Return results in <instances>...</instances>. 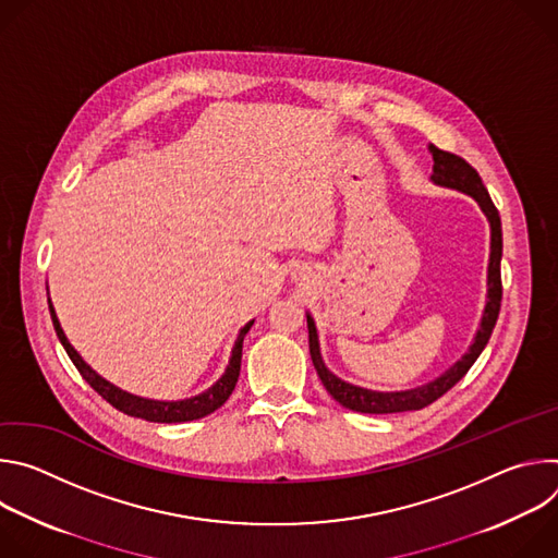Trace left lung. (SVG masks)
<instances>
[{
  "mask_svg": "<svg viewBox=\"0 0 558 558\" xmlns=\"http://www.w3.org/2000/svg\"><path fill=\"white\" fill-rule=\"evenodd\" d=\"M428 151L433 154V174L430 181L439 187L457 190L461 194H468L470 198L476 201L484 216L488 218L490 225V258H488V293H486V306L482 313V323L480 329H476L468 351L450 366L446 368L439 377L415 386L407 390H371L364 386H355L351 381H344L336 373H331L323 360L320 353V338H317L315 320L311 313L306 311V327H308V351L313 366L320 375L325 388L331 392L336 402H340L344 409L355 411V413H368V415H386V413H404V411H420L435 400L444 392H448L465 373L468 368L476 362V357L482 355L486 349L493 329L497 325L499 308H501V254H504V238H501V218L499 211L488 194V190L482 183V177L476 174L472 166H468L461 156L444 151L435 147L433 143L428 145Z\"/></svg>",
  "mask_w": 558,
  "mask_h": 558,
  "instance_id": "8db88e82",
  "label": "left lung"
}]
</instances>
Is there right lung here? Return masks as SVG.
I'll list each match as a JSON object with an SVG mask.
<instances>
[{
	"mask_svg": "<svg viewBox=\"0 0 558 558\" xmlns=\"http://www.w3.org/2000/svg\"><path fill=\"white\" fill-rule=\"evenodd\" d=\"M48 306H50V317H52V325L57 331L59 342L63 344L68 357L72 360V364L76 366V371L82 373V377L104 397L106 402H110L117 411L130 415V417H138L145 422H154V424H181V422H194L201 420L209 413H214L216 409H220L227 400L229 395L238 381V375H241V360H243V340L247 336V331L252 329L254 320H250L241 331H238V338L233 342L231 349V357L229 364L225 368V373L203 392L187 397V400H149V397H141L134 392H128L119 386H114L112 381H108L106 377H101L82 355L76 353V349L70 344V340L65 338L61 323L57 317V311L48 298Z\"/></svg>",
	"mask_w": 558,
	"mask_h": 558,
	"instance_id": "obj_1",
	"label": "right lung"
}]
</instances>
